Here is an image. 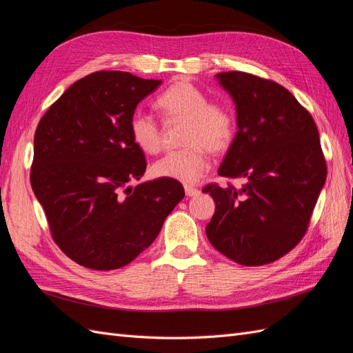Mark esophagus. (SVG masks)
Wrapping results in <instances>:
<instances>
[{
  "label": "esophagus",
  "mask_w": 353,
  "mask_h": 353,
  "mask_svg": "<svg viewBox=\"0 0 353 353\" xmlns=\"http://www.w3.org/2000/svg\"><path fill=\"white\" fill-rule=\"evenodd\" d=\"M184 190H185V196H187V197H196V196H199V194H200V191H199L197 188H194V187L185 185V187H184Z\"/></svg>",
  "instance_id": "34e87169"
}]
</instances>
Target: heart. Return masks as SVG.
I'll return each instance as SVG.
<instances>
[{
	"label": "heart",
	"instance_id": "heart-1",
	"mask_svg": "<svg viewBox=\"0 0 353 353\" xmlns=\"http://www.w3.org/2000/svg\"><path fill=\"white\" fill-rule=\"evenodd\" d=\"M165 119L187 121L184 148L169 152L154 162L152 170L159 178L196 184L209 168L210 153H222L231 145L236 126L231 112L221 104L209 103L208 95L194 83L181 79L159 95L156 100ZM132 141L147 154H156L163 147L162 126L152 114L137 110L130 119Z\"/></svg>",
	"mask_w": 353,
	"mask_h": 353
}]
</instances>
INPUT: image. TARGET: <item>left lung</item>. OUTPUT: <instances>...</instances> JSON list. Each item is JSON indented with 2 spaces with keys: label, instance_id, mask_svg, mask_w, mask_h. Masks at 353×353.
I'll list each match as a JSON object with an SVG mask.
<instances>
[{
  "label": "left lung",
  "instance_id": "left-lung-1",
  "mask_svg": "<svg viewBox=\"0 0 353 353\" xmlns=\"http://www.w3.org/2000/svg\"><path fill=\"white\" fill-rule=\"evenodd\" d=\"M215 78L236 104L239 128L218 174L245 184L205 187L216 206L206 236L228 259L259 266L305 236L325 184V159L311 113L280 83L244 72Z\"/></svg>",
  "mask_w": 353,
  "mask_h": 353
}]
</instances>
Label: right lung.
<instances>
[{"label":"right lung","mask_w":353,"mask_h":353,"mask_svg":"<svg viewBox=\"0 0 353 353\" xmlns=\"http://www.w3.org/2000/svg\"><path fill=\"white\" fill-rule=\"evenodd\" d=\"M160 83L95 72L70 85L38 123L30 185L52 239L85 268L110 271L132 262L185 196L174 179L131 185L147 163L130 119Z\"/></svg>","instance_id":"obj_1"}]
</instances>
